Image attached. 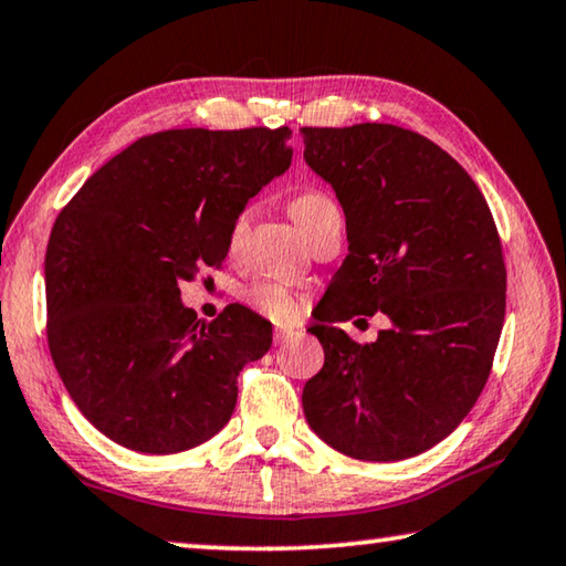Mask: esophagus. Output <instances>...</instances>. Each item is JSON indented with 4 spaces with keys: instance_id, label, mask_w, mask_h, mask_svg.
Listing matches in <instances>:
<instances>
[{
    "instance_id": "obj_1",
    "label": "esophagus",
    "mask_w": 566,
    "mask_h": 566,
    "mask_svg": "<svg viewBox=\"0 0 566 566\" xmlns=\"http://www.w3.org/2000/svg\"><path fill=\"white\" fill-rule=\"evenodd\" d=\"M296 334L300 332H292V329H276L274 332V344H284V342H290V339H294Z\"/></svg>"
}]
</instances>
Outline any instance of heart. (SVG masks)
Here are the masks:
<instances>
[{"label": "heart", "mask_w": 566, "mask_h": 566, "mask_svg": "<svg viewBox=\"0 0 566 566\" xmlns=\"http://www.w3.org/2000/svg\"><path fill=\"white\" fill-rule=\"evenodd\" d=\"M329 207H337V205H334L332 199L324 195V191L302 189L292 197L290 212L296 219V224L304 229L314 217L322 214L324 209H329ZM247 224H249V212H242L234 219L232 244H237L239 239L244 237ZM244 302L252 306L256 314H262V317H266L270 322H276V324H292L304 314L302 296L294 294L290 286H284L280 282H272V280H260V282H254L252 286H247Z\"/></svg>", "instance_id": "b5f03b06"}]
</instances>
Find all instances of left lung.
Returning <instances> with one entry per match:
<instances>
[{
    "mask_svg": "<svg viewBox=\"0 0 566 566\" xmlns=\"http://www.w3.org/2000/svg\"><path fill=\"white\" fill-rule=\"evenodd\" d=\"M300 132L349 239L312 327L324 367L304 385V415L337 452L399 462L452 434L490 379L506 310L502 239L472 177L432 139L375 122ZM375 311L392 327L371 345L331 327Z\"/></svg>",
    "mask_w": 566,
    "mask_h": 566,
    "instance_id": "1",
    "label": "left lung"
}]
</instances>
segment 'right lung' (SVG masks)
<instances>
[{"instance_id": "right-lung-1", "label": "right lung", "mask_w": 566, "mask_h": 566, "mask_svg": "<svg viewBox=\"0 0 566 566\" xmlns=\"http://www.w3.org/2000/svg\"><path fill=\"white\" fill-rule=\"evenodd\" d=\"M290 127L147 134L54 219L46 342L74 405L112 442L175 454L232 417L239 371L272 347V324L242 304L199 322L179 282L222 266L234 219L290 167Z\"/></svg>"}]
</instances>
